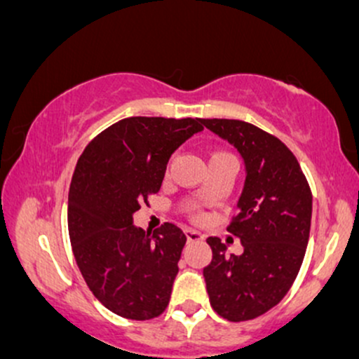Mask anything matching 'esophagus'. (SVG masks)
<instances>
[{
	"instance_id": "obj_1",
	"label": "esophagus",
	"mask_w": 359,
	"mask_h": 359,
	"mask_svg": "<svg viewBox=\"0 0 359 359\" xmlns=\"http://www.w3.org/2000/svg\"><path fill=\"white\" fill-rule=\"evenodd\" d=\"M185 236H187V240L189 241H201V240H203V234H201L199 231H196V229H191V228H187V229H185Z\"/></svg>"
}]
</instances>
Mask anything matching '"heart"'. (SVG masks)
Instances as JSON below:
<instances>
[{"label": "heart", "instance_id": "b5f03b06", "mask_svg": "<svg viewBox=\"0 0 359 359\" xmlns=\"http://www.w3.org/2000/svg\"><path fill=\"white\" fill-rule=\"evenodd\" d=\"M222 155H226V154H222V151H212V154L209 155V160L216 158V156H222Z\"/></svg>", "mask_w": 359, "mask_h": 359}]
</instances>
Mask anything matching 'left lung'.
Returning <instances> with one entry per match:
<instances>
[{
	"instance_id": "left-lung-1",
	"label": "left lung",
	"mask_w": 359,
	"mask_h": 359,
	"mask_svg": "<svg viewBox=\"0 0 359 359\" xmlns=\"http://www.w3.org/2000/svg\"><path fill=\"white\" fill-rule=\"evenodd\" d=\"M201 125L238 150L245 185L228 231L241 255H229L219 238H208L212 259L203 275L211 307L240 323L277 306L297 277L311 231L312 196L288 148L240 119H201Z\"/></svg>"
}]
</instances>
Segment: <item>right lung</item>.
<instances>
[{
	"label": "right lung",
	"mask_w": 359,
	"mask_h": 359,
	"mask_svg": "<svg viewBox=\"0 0 359 359\" xmlns=\"http://www.w3.org/2000/svg\"><path fill=\"white\" fill-rule=\"evenodd\" d=\"M199 131L201 118H126L77 160L67 205L74 257L94 297L125 319H151L170 300L185 234L165 222L150 236L133 214L158 192L172 154Z\"/></svg>",
	"instance_id": "1"
}]
</instances>
